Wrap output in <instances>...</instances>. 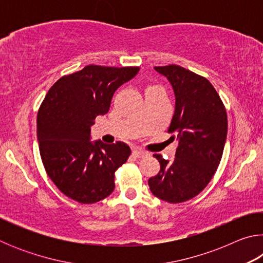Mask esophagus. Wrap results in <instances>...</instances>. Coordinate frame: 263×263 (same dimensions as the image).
I'll use <instances>...</instances> for the list:
<instances>
[{
    "label": "esophagus",
    "mask_w": 263,
    "mask_h": 263,
    "mask_svg": "<svg viewBox=\"0 0 263 263\" xmlns=\"http://www.w3.org/2000/svg\"><path fill=\"white\" fill-rule=\"evenodd\" d=\"M132 154H133V157H136V158H145L148 155V153L145 152V151L137 149V148L132 151Z\"/></svg>",
    "instance_id": "34e87169"
}]
</instances>
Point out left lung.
I'll return each instance as SVG.
<instances>
[{"label": "left lung", "instance_id": "left-lung-1", "mask_svg": "<svg viewBox=\"0 0 263 263\" xmlns=\"http://www.w3.org/2000/svg\"><path fill=\"white\" fill-rule=\"evenodd\" d=\"M175 94V111L168 133L179 140L173 161L153 154L160 171L149 177L154 196L168 203H182L197 196L215 175L222 157L228 115L225 105L208 79L179 65L155 66Z\"/></svg>", "mask_w": 263, "mask_h": 263}]
</instances>
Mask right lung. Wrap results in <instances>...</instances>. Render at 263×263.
Instances as JSON below:
<instances>
[{
    "label": "right lung",
    "mask_w": 263,
    "mask_h": 263,
    "mask_svg": "<svg viewBox=\"0 0 263 263\" xmlns=\"http://www.w3.org/2000/svg\"><path fill=\"white\" fill-rule=\"evenodd\" d=\"M139 67L88 65L53 84L37 115L39 152L47 175L62 194L81 204L100 202L115 189V173L131 149L125 142L89 140L95 118Z\"/></svg>",
    "instance_id": "right-lung-1"
}]
</instances>
